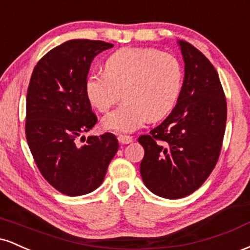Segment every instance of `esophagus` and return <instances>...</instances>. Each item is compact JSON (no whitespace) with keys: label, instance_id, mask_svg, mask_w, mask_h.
Instances as JSON below:
<instances>
[{"label":"esophagus","instance_id":"obj_1","mask_svg":"<svg viewBox=\"0 0 250 250\" xmlns=\"http://www.w3.org/2000/svg\"><path fill=\"white\" fill-rule=\"evenodd\" d=\"M117 140H119V142L122 143V145H128V143L133 141V137L128 136V135H119V136H117Z\"/></svg>","mask_w":250,"mask_h":250}]
</instances>
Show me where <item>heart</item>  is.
I'll use <instances>...</instances> for the list:
<instances>
[{
    "label": "heart",
    "instance_id": "obj_1",
    "mask_svg": "<svg viewBox=\"0 0 250 250\" xmlns=\"http://www.w3.org/2000/svg\"><path fill=\"white\" fill-rule=\"evenodd\" d=\"M103 70L87 76L85 95L100 111H108L123 96L122 104L102 120L103 128L116 133H133L148 119L168 115L182 87L176 57L154 48H122L105 59Z\"/></svg>",
    "mask_w": 250,
    "mask_h": 250
}]
</instances>
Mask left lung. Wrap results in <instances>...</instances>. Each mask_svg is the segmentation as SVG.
Returning <instances> with one entry per match:
<instances>
[{
    "mask_svg": "<svg viewBox=\"0 0 250 250\" xmlns=\"http://www.w3.org/2000/svg\"><path fill=\"white\" fill-rule=\"evenodd\" d=\"M185 80L175 108L149 135L139 137L145 148L140 165L143 183L165 199L194 193L219 160L227 121V102L217 71L199 49L177 41Z\"/></svg>",
    "mask_w": 250,
    "mask_h": 250,
    "instance_id": "8db88e82",
    "label": "left lung"
}]
</instances>
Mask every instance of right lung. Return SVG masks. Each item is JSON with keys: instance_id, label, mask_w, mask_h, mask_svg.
Instances as JSON below:
<instances>
[{"instance_id": "obj_1", "label": "right lung", "mask_w": 250, "mask_h": 250, "mask_svg": "<svg viewBox=\"0 0 250 250\" xmlns=\"http://www.w3.org/2000/svg\"><path fill=\"white\" fill-rule=\"evenodd\" d=\"M113 47L103 41L70 40L45 54L31 74L25 116L28 146L43 177L68 196L99 188L119 149L110 133L88 136L85 145H77V137L97 122L84 90L89 68L97 54Z\"/></svg>"}]
</instances>
